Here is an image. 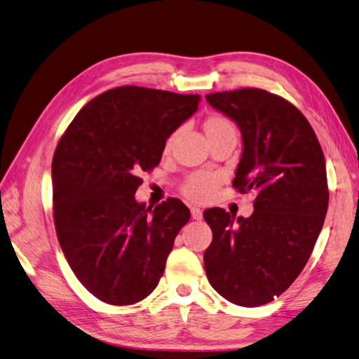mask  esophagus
I'll use <instances>...</instances> for the list:
<instances>
[{"label": "esophagus", "mask_w": 359, "mask_h": 359, "mask_svg": "<svg viewBox=\"0 0 359 359\" xmlns=\"http://www.w3.org/2000/svg\"><path fill=\"white\" fill-rule=\"evenodd\" d=\"M190 212H191V218H193V219H198V221H199V219L202 218V210H201V208L191 207Z\"/></svg>", "instance_id": "1"}]
</instances>
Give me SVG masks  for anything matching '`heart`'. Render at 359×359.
<instances>
[{
  "instance_id": "b5f03b06",
  "label": "heart",
  "mask_w": 359,
  "mask_h": 359,
  "mask_svg": "<svg viewBox=\"0 0 359 359\" xmlns=\"http://www.w3.org/2000/svg\"><path fill=\"white\" fill-rule=\"evenodd\" d=\"M202 130H204V135L208 142L226 135H237L236 126H233L229 117L219 113L207 114L204 117V121H202ZM177 136L179 130H174V132L168 136L165 140V144H163V152L168 154L171 151ZM219 182V175L213 172H196L191 174L190 177L184 182V185L180 187V193L191 202L204 204V202L210 201L215 191L218 190Z\"/></svg>"
}]
</instances>
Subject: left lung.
I'll return each mask as SVG.
<instances>
[{
    "mask_svg": "<svg viewBox=\"0 0 359 359\" xmlns=\"http://www.w3.org/2000/svg\"><path fill=\"white\" fill-rule=\"evenodd\" d=\"M205 99L243 136L232 187L257 193L250 218L219 207L204 212L213 233L207 279L227 302L262 306L290 287L314 250L330 199L325 157L308 119L283 97L242 88Z\"/></svg>",
    "mask_w": 359,
    "mask_h": 359,
    "instance_id": "left-lung-1",
    "label": "left lung"
}]
</instances>
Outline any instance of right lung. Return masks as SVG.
<instances>
[{"mask_svg": "<svg viewBox=\"0 0 359 359\" xmlns=\"http://www.w3.org/2000/svg\"><path fill=\"white\" fill-rule=\"evenodd\" d=\"M199 100L141 86L109 89L78 111L57 142L56 236L78 281L103 303L127 306L151 295L190 219L179 199L146 208L135 193L141 172L158 166L165 140Z\"/></svg>", "mask_w": 359, "mask_h": 359, "instance_id": "add662e5", "label": "right lung"}]
</instances>
